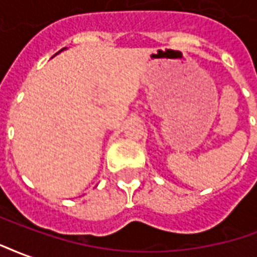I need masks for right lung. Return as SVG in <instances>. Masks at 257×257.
Listing matches in <instances>:
<instances>
[{
  "instance_id": "obj_1",
  "label": "right lung",
  "mask_w": 257,
  "mask_h": 257,
  "mask_svg": "<svg viewBox=\"0 0 257 257\" xmlns=\"http://www.w3.org/2000/svg\"><path fill=\"white\" fill-rule=\"evenodd\" d=\"M65 49H67V48H64V49H61V50H60V52H63V50H65ZM60 52H57V53H56V54H59ZM56 54H54V56H56Z\"/></svg>"
}]
</instances>
